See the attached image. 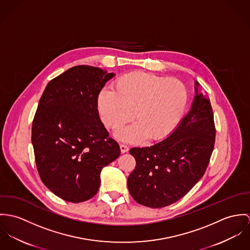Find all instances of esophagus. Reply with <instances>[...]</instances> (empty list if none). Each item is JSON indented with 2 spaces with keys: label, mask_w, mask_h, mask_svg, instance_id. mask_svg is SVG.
Masks as SVG:
<instances>
[{
  "label": "esophagus",
  "mask_w": 250,
  "mask_h": 250,
  "mask_svg": "<svg viewBox=\"0 0 250 250\" xmlns=\"http://www.w3.org/2000/svg\"><path fill=\"white\" fill-rule=\"evenodd\" d=\"M120 148H121V151L122 153H125V152H127L128 149H129V146L127 145H125V144H121L120 145Z\"/></svg>",
  "instance_id": "34e87169"
}]
</instances>
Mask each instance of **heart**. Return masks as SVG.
Segmentation results:
<instances>
[{
	"instance_id": "b5f03b06",
	"label": "heart",
	"mask_w": 250,
	"mask_h": 250,
	"mask_svg": "<svg viewBox=\"0 0 250 250\" xmlns=\"http://www.w3.org/2000/svg\"><path fill=\"white\" fill-rule=\"evenodd\" d=\"M113 85L114 90L104 88L99 93L97 106L105 126L114 130L133 116L136 123L117 133L124 141L165 137L186 107L187 89L176 79L132 72L117 79Z\"/></svg>"
}]
</instances>
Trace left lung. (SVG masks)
Masks as SVG:
<instances>
[{"label":"left lung","instance_id":"1","mask_svg":"<svg viewBox=\"0 0 250 250\" xmlns=\"http://www.w3.org/2000/svg\"><path fill=\"white\" fill-rule=\"evenodd\" d=\"M195 91L192 109L168 137L129 150L136 166L127 187L139 204L168 206L188 194L203 176L214 149L216 126L210 101L197 94V87Z\"/></svg>","mask_w":250,"mask_h":250}]
</instances>
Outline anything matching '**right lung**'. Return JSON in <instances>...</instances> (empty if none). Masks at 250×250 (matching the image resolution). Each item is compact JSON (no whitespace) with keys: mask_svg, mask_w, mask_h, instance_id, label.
<instances>
[{"mask_svg":"<svg viewBox=\"0 0 250 250\" xmlns=\"http://www.w3.org/2000/svg\"><path fill=\"white\" fill-rule=\"evenodd\" d=\"M112 77L98 67L75 66L53 79L40 98L31 127L36 167L45 186L68 202L97 194L102 168L121 153L97 107Z\"/></svg>","mask_w":250,"mask_h":250,"instance_id":"right-lung-1","label":"right lung"}]
</instances>
